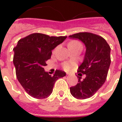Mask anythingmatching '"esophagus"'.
I'll list each match as a JSON object with an SVG mask.
<instances>
[{"label":"esophagus","mask_w":122,"mask_h":122,"mask_svg":"<svg viewBox=\"0 0 122 122\" xmlns=\"http://www.w3.org/2000/svg\"><path fill=\"white\" fill-rule=\"evenodd\" d=\"M66 74H67V75H69L70 74H69V73H66Z\"/></svg>","instance_id":"obj_1"}]
</instances>
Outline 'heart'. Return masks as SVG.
<instances>
[{
  "label": "heart",
  "mask_w": 122,
  "mask_h": 122,
  "mask_svg": "<svg viewBox=\"0 0 122 122\" xmlns=\"http://www.w3.org/2000/svg\"><path fill=\"white\" fill-rule=\"evenodd\" d=\"M80 44L78 41H75V40H73V41H71L69 43V45H75V44ZM63 66L65 70L66 71H69L70 69H71V63H68V62H66V63H64L63 65Z\"/></svg>",
  "instance_id": "b5f03b06"
}]
</instances>
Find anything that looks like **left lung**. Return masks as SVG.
<instances>
[{"mask_svg":"<svg viewBox=\"0 0 122 122\" xmlns=\"http://www.w3.org/2000/svg\"><path fill=\"white\" fill-rule=\"evenodd\" d=\"M71 38L79 39L86 47L84 61L78 72L86 74L75 86L70 87L72 95L76 99H85L92 97L104 84L110 65V47L101 36L87 32L70 35Z\"/></svg>","mask_w":122,"mask_h":122,"instance_id":"1","label":"left lung"}]
</instances>
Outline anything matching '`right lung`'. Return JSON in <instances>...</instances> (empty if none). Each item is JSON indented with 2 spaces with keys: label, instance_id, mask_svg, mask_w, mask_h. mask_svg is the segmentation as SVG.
Listing matches in <instances>:
<instances>
[{
  "label": "right lung",
  "instance_id": "obj_1",
  "mask_svg": "<svg viewBox=\"0 0 122 122\" xmlns=\"http://www.w3.org/2000/svg\"><path fill=\"white\" fill-rule=\"evenodd\" d=\"M66 37L32 33L20 39L14 48L13 62L16 76L25 92L31 97L39 99L49 97L56 80L66 75L65 72L56 70L51 76L45 72L44 67L51 58L52 50Z\"/></svg>",
  "mask_w": 122,
  "mask_h": 122
}]
</instances>
